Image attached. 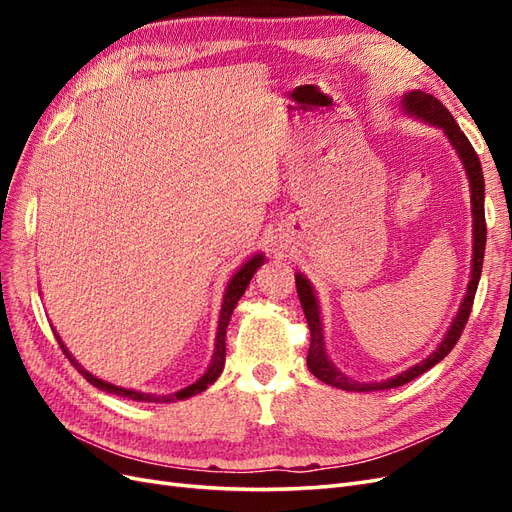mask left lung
Wrapping results in <instances>:
<instances>
[{
  "label": "left lung",
  "mask_w": 512,
  "mask_h": 512,
  "mask_svg": "<svg viewBox=\"0 0 512 512\" xmlns=\"http://www.w3.org/2000/svg\"><path fill=\"white\" fill-rule=\"evenodd\" d=\"M401 108H404L406 115L421 119V121L429 123V126L440 128L448 141H451L453 149L457 151V156H459L463 168H466V175H468V181H470L472 235H474V241H472V273H470L466 297H463V301L459 305V312L453 318L451 327H448L440 346L433 350L425 361L412 365L410 369L401 371V374H397L389 380H384V382H356V380H350L331 363L327 348H324V329H322L320 305H318V297L314 292V286L309 284V280L303 273L294 275V280H297V292H299V299H301V307H303L305 318H307V327H309V333H312V344H309V352H307V367L318 380H322L324 384H329V386H335V389H342V391L369 393V391L397 389V386L408 384L410 380L425 374V371L431 369L433 365H438L444 359V356L451 352L455 348V344L459 342L463 327H466V322H468L470 312H472V303H474V294H476V288H478L480 271H483L485 243H487L485 179H483V168H480V160L476 156L474 147L470 145L468 136L459 130L453 115L448 113L446 108L442 106V102L438 98H433L431 94H425V91H421V89L408 91V94H404V98H401Z\"/></svg>",
  "instance_id": "left-lung-1"
}]
</instances>
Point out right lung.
I'll return each instance as SVG.
<instances>
[{
	"label": "right lung",
	"mask_w": 512,
	"mask_h": 512,
	"mask_svg": "<svg viewBox=\"0 0 512 512\" xmlns=\"http://www.w3.org/2000/svg\"><path fill=\"white\" fill-rule=\"evenodd\" d=\"M265 265V254H256L252 256L250 260L245 262V265H241V269L230 277V282L226 284V290H224V301H222V309H220V322H218V335H215V348H213V356H211V363L207 367V371L203 376H200L194 384L185 386V389L177 391V393H170V395H151V393H141V391H132V389H123V386H115L111 382L106 380H100L96 378L94 374H89V371L74 361V356L68 352V348L64 346V342H61V337L55 333L57 342L61 346V350H64V354L70 359V363L79 369V374H83V378L94 384L96 389L100 391H106V393H113L117 397H128L132 401H156V404H170V401H177V399H188V397H194L198 393H203L209 384H213L215 380L220 378L222 369H224V363H226V327L230 322V316H232V309H235V305L239 303V299L243 297L245 288L250 286L254 273Z\"/></svg>",
	"instance_id": "right-lung-1"
}]
</instances>
